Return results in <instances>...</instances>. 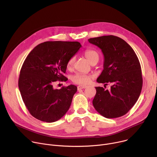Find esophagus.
<instances>
[{
	"mask_svg": "<svg viewBox=\"0 0 157 157\" xmlns=\"http://www.w3.org/2000/svg\"><path fill=\"white\" fill-rule=\"evenodd\" d=\"M86 86H83V85H79L78 86V90H81V89H84V88H86Z\"/></svg>",
	"mask_w": 157,
	"mask_h": 157,
	"instance_id": "esophagus-1",
	"label": "esophagus"
}]
</instances>
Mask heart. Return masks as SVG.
Masks as SVG:
<instances>
[{
  "label": "heart",
  "instance_id": "b5f03b06",
  "mask_svg": "<svg viewBox=\"0 0 157 157\" xmlns=\"http://www.w3.org/2000/svg\"><path fill=\"white\" fill-rule=\"evenodd\" d=\"M85 56L86 58L91 62L93 60L98 59L99 56L97 52L95 50H86L85 52ZM75 61V57H72L69 59L67 63V66H71L73 62ZM93 76L90 75L85 74V73L82 72H76L75 75H73L71 76V79L72 82H73L75 84L79 85H85L88 84L90 82Z\"/></svg>",
  "mask_w": 157,
  "mask_h": 157
}]
</instances>
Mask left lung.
I'll list each match as a JSON object with an SVG mask.
<instances>
[{
    "mask_svg": "<svg viewBox=\"0 0 157 157\" xmlns=\"http://www.w3.org/2000/svg\"><path fill=\"white\" fill-rule=\"evenodd\" d=\"M99 47L104 57L103 69L97 81L110 90L95 87L93 100L95 110L106 118H117L127 113L137 101L142 89L143 78L138 58L131 47L113 35L88 39Z\"/></svg>",
    "mask_w": 157,
    "mask_h": 157,
    "instance_id": "8db88e82",
    "label": "left lung"
}]
</instances>
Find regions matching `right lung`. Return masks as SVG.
<instances>
[{
  "instance_id": "right-lung-1",
  "label": "right lung",
  "mask_w": 157,
  "mask_h": 157,
  "mask_svg": "<svg viewBox=\"0 0 157 157\" xmlns=\"http://www.w3.org/2000/svg\"><path fill=\"white\" fill-rule=\"evenodd\" d=\"M81 45L78 41H45L30 52L21 69L18 86L26 108L35 118L54 122L69 110L77 87L54 89L56 81L67 80L68 61Z\"/></svg>"
}]
</instances>
